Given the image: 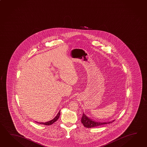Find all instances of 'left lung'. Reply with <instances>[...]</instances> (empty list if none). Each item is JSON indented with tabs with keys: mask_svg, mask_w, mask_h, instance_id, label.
<instances>
[{
	"mask_svg": "<svg viewBox=\"0 0 147 147\" xmlns=\"http://www.w3.org/2000/svg\"><path fill=\"white\" fill-rule=\"evenodd\" d=\"M114 121H111L109 122H96L95 121H92L91 119H89L86 115L83 113V115L81 118V123L84 125V126L86 128H92L94 127L102 126L105 124L112 123Z\"/></svg>",
	"mask_w": 147,
	"mask_h": 147,
	"instance_id": "8db88e82",
	"label": "left lung"
}]
</instances>
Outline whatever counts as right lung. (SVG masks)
I'll return each instance as SVG.
<instances>
[{
	"mask_svg": "<svg viewBox=\"0 0 147 147\" xmlns=\"http://www.w3.org/2000/svg\"><path fill=\"white\" fill-rule=\"evenodd\" d=\"M60 114H61V112H60V111H59V112H58V113L57 115H56V116L55 117V118H54V119H53L51 121H47V122H46V123H38V122H36V121H35V122H36L37 123H38V124H43V125H52V124H53V123H54L55 121H57L59 117Z\"/></svg>",
	"mask_w": 147,
	"mask_h": 147,
	"instance_id": "add662e5",
	"label": "right lung"
}]
</instances>
